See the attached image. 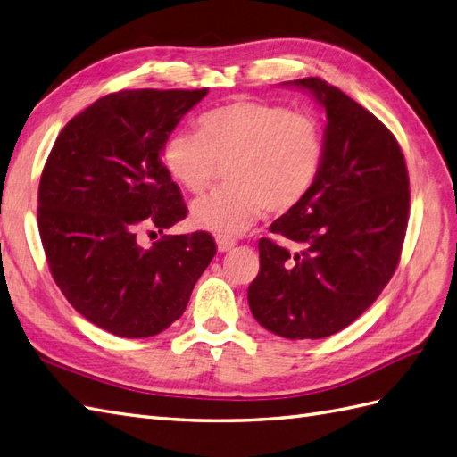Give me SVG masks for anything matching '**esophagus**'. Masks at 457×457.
<instances>
[{"label":"esophagus","instance_id":"obj_1","mask_svg":"<svg viewBox=\"0 0 457 457\" xmlns=\"http://www.w3.org/2000/svg\"><path fill=\"white\" fill-rule=\"evenodd\" d=\"M216 245H218V251H220V253H226V251H231L233 247H236V239H231V237H218V239H216Z\"/></svg>","mask_w":457,"mask_h":457}]
</instances>
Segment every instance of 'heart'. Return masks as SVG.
I'll list each match as a JSON object with an SVG mask.
<instances>
[{
    "label": "heart",
    "instance_id": "heart-1",
    "mask_svg": "<svg viewBox=\"0 0 457 457\" xmlns=\"http://www.w3.org/2000/svg\"><path fill=\"white\" fill-rule=\"evenodd\" d=\"M325 157L315 116L282 104L236 99L204 112L198 134L177 132L163 145V165L179 185L203 193L218 165L231 187L196 200L190 218L198 229L233 237L264 210L286 214L312 193Z\"/></svg>",
    "mask_w": 457,
    "mask_h": 457
}]
</instances>
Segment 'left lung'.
<instances>
[{
    "label": "left lung",
    "instance_id": "1",
    "mask_svg": "<svg viewBox=\"0 0 457 457\" xmlns=\"http://www.w3.org/2000/svg\"><path fill=\"white\" fill-rule=\"evenodd\" d=\"M286 85L325 109V157L312 193L270 224L294 249L259 239L247 300L264 328L302 341L343 331L378 300L399 264L411 193L405 155L372 112L320 78Z\"/></svg>",
    "mask_w": 457,
    "mask_h": 457
}]
</instances>
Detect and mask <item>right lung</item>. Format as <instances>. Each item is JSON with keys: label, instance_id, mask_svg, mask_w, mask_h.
Instances as JSON below:
<instances>
[{"label": "right lung", "instance_id": "right-lung-1", "mask_svg": "<svg viewBox=\"0 0 457 457\" xmlns=\"http://www.w3.org/2000/svg\"><path fill=\"white\" fill-rule=\"evenodd\" d=\"M206 93L104 95L63 126L42 169L37 220L52 278L73 310L116 337L165 331L216 254L206 231L137 243L142 229L163 233L187 218L162 152Z\"/></svg>", "mask_w": 457, "mask_h": 457}]
</instances>
